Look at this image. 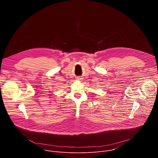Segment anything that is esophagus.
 <instances>
[{
  "mask_svg": "<svg viewBox=\"0 0 158 158\" xmlns=\"http://www.w3.org/2000/svg\"><path fill=\"white\" fill-rule=\"evenodd\" d=\"M77 79H80V78H77ZM78 80H79V79H78Z\"/></svg>",
  "mask_w": 158,
  "mask_h": 158,
  "instance_id": "esophagus-1",
  "label": "esophagus"
}]
</instances>
